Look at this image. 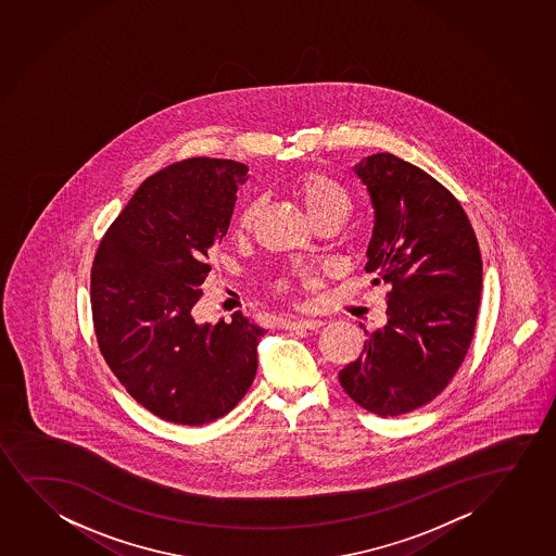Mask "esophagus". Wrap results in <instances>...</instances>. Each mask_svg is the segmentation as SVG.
I'll use <instances>...</instances> for the list:
<instances>
[{
    "label": "esophagus",
    "instance_id": "esophagus-1",
    "mask_svg": "<svg viewBox=\"0 0 556 556\" xmlns=\"http://www.w3.org/2000/svg\"><path fill=\"white\" fill-rule=\"evenodd\" d=\"M325 325L320 318H292L285 323L287 330H318Z\"/></svg>",
    "mask_w": 556,
    "mask_h": 556
}]
</instances>
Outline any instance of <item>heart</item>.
I'll use <instances>...</instances> for the list:
<instances>
[{
    "label": "heart",
    "instance_id": "b5f03b06",
    "mask_svg": "<svg viewBox=\"0 0 556 556\" xmlns=\"http://www.w3.org/2000/svg\"><path fill=\"white\" fill-rule=\"evenodd\" d=\"M292 190L302 200L303 207L309 213L313 223L318 218L345 220L353 210V200L346 192V188L330 175L320 174V172L298 175L292 182ZM258 210L260 203L256 200H251L241 207L236 218V228L239 233H245L253 228ZM279 289H285V282H279Z\"/></svg>",
    "mask_w": 556,
    "mask_h": 556
}]
</instances>
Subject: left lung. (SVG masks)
I'll return each mask as SVG.
<instances>
[{
    "label": "left lung",
    "instance_id": "1",
    "mask_svg": "<svg viewBox=\"0 0 556 556\" xmlns=\"http://www.w3.org/2000/svg\"><path fill=\"white\" fill-rule=\"evenodd\" d=\"M374 231L366 271L390 285L387 325L366 333L339 371L356 404L396 417L432 402L460 368L476 332L483 262L476 231L441 182L389 152L361 160Z\"/></svg>",
    "mask_w": 556,
    "mask_h": 556
}]
</instances>
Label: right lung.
I'll return each instance as SVG.
<instances>
[{
  "mask_svg": "<svg viewBox=\"0 0 556 556\" xmlns=\"http://www.w3.org/2000/svg\"><path fill=\"white\" fill-rule=\"evenodd\" d=\"M247 172L217 159L162 169L131 195L96 253L90 302L101 354L128 394L167 422L224 417L256 376L264 328L241 311L217 325L192 315Z\"/></svg>",
  "mask_w": 556,
  "mask_h": 556,
  "instance_id": "obj_1",
  "label": "right lung"
}]
</instances>
